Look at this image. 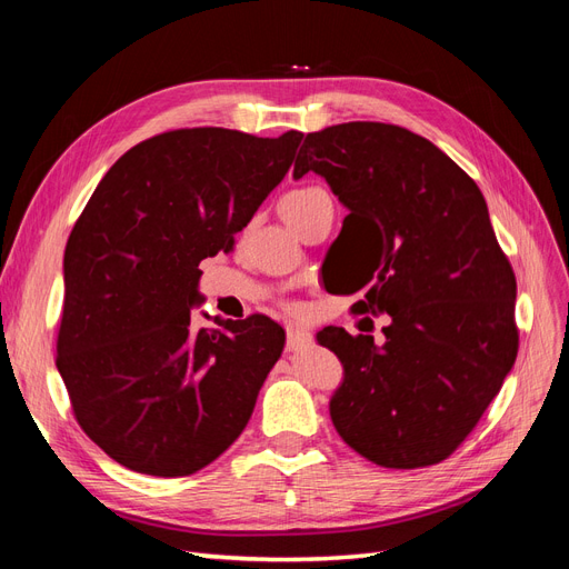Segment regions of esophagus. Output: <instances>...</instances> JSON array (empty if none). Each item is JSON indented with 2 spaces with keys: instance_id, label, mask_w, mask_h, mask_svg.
Returning a JSON list of instances; mask_svg holds the SVG:
<instances>
[{
  "instance_id": "esophagus-1",
  "label": "esophagus",
  "mask_w": 569,
  "mask_h": 569,
  "mask_svg": "<svg viewBox=\"0 0 569 569\" xmlns=\"http://www.w3.org/2000/svg\"><path fill=\"white\" fill-rule=\"evenodd\" d=\"M306 339H308L306 327H301V325H297V322H289V325H287V347H289V349L299 347V343L306 341Z\"/></svg>"
}]
</instances>
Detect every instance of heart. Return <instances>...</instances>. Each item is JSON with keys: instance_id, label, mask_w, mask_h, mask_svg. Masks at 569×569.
<instances>
[{"instance_id": "1", "label": "heart", "mask_w": 569, "mask_h": 569, "mask_svg": "<svg viewBox=\"0 0 569 569\" xmlns=\"http://www.w3.org/2000/svg\"><path fill=\"white\" fill-rule=\"evenodd\" d=\"M322 192L320 187H301V189H291L282 199H280V211L284 218L297 216L303 206L311 201L313 197H318Z\"/></svg>"}]
</instances>
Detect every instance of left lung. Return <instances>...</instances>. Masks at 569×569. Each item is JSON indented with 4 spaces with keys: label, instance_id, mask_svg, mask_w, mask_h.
I'll return each instance as SVG.
<instances>
[{
    "label": "left lung",
    "instance_id": "1",
    "mask_svg": "<svg viewBox=\"0 0 569 569\" xmlns=\"http://www.w3.org/2000/svg\"><path fill=\"white\" fill-rule=\"evenodd\" d=\"M325 178L347 206L353 311L389 316L385 341L325 327L343 380L330 418L356 453L412 470L449 458L518 356L515 272L475 180L425 137L387 123L306 134L295 178ZM339 234V237H341Z\"/></svg>",
    "mask_w": 569,
    "mask_h": 569
}]
</instances>
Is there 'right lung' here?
Wrapping results in <instances>:
<instances>
[{
  "instance_id": "obj_1",
  "label": "right lung",
  "mask_w": 569,
  "mask_h": 569,
  "mask_svg": "<svg viewBox=\"0 0 569 569\" xmlns=\"http://www.w3.org/2000/svg\"><path fill=\"white\" fill-rule=\"evenodd\" d=\"M301 137L157 134L109 168L78 218L57 368L84 435L123 468L194 475L247 427L284 330L266 316L192 327L199 263L232 251Z\"/></svg>"
}]
</instances>
